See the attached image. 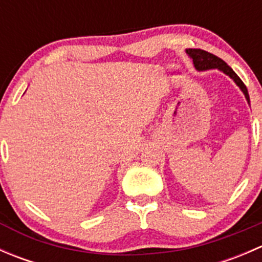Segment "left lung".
Segmentation results:
<instances>
[{
	"label": "left lung",
	"mask_w": 262,
	"mask_h": 262,
	"mask_svg": "<svg viewBox=\"0 0 262 262\" xmlns=\"http://www.w3.org/2000/svg\"><path fill=\"white\" fill-rule=\"evenodd\" d=\"M186 53L192 58V62H194L195 68L198 71H205V70H212V68H218V70L223 71L226 75H228L237 83V86H239V89L244 91L246 99L250 102V96H248V91L246 84L242 82L241 78L236 75L233 70L224 62L223 59H221L216 55L212 54L209 52H205L203 49H186Z\"/></svg>",
	"instance_id": "obj_1"
}]
</instances>
